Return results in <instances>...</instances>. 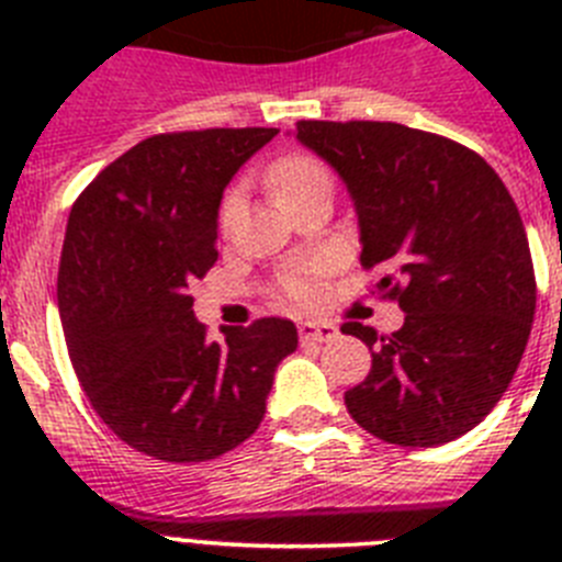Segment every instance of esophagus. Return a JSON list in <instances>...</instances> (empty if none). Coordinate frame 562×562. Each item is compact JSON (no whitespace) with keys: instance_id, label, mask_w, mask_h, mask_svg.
Here are the masks:
<instances>
[{"instance_id":"1","label":"esophagus","mask_w":562,"mask_h":562,"mask_svg":"<svg viewBox=\"0 0 562 562\" xmlns=\"http://www.w3.org/2000/svg\"><path fill=\"white\" fill-rule=\"evenodd\" d=\"M297 335H301L304 342H329L337 337V326L326 324V321H301Z\"/></svg>"}]
</instances>
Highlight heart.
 <instances>
[{"instance_id": "b5f03b06", "label": "heart", "mask_w": 562, "mask_h": 562, "mask_svg": "<svg viewBox=\"0 0 562 562\" xmlns=\"http://www.w3.org/2000/svg\"><path fill=\"white\" fill-rule=\"evenodd\" d=\"M267 180H270L276 200L286 202L290 196H295V193L306 191V188L315 186V182L331 180V177L329 171H326L324 162L317 160V157H312V154H286V157L272 162ZM231 213H233V196H227L225 205H222V222L231 220ZM284 292L292 297V301H301V304L312 301L317 292V284H315V278H312L310 267H297V270L286 272Z\"/></svg>"}]
</instances>
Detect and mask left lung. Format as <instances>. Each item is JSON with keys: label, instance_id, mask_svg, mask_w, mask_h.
Listing matches in <instances>:
<instances>
[{"label": "left lung", "instance_id": "8db88e82", "mask_svg": "<svg viewBox=\"0 0 562 562\" xmlns=\"http://www.w3.org/2000/svg\"><path fill=\"white\" fill-rule=\"evenodd\" d=\"M295 137L351 193L360 261L380 267L405 324L371 349L369 376L346 391L351 419L402 448L473 430L513 382L535 317L524 222L498 173L461 143L380 121H301Z\"/></svg>", "mask_w": 562, "mask_h": 562}]
</instances>
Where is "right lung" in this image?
<instances>
[{
  "label": "right lung",
  "instance_id": "obj_1",
  "mask_svg": "<svg viewBox=\"0 0 562 562\" xmlns=\"http://www.w3.org/2000/svg\"><path fill=\"white\" fill-rule=\"evenodd\" d=\"M278 128L154 134L109 162L69 211L58 315L95 414L128 448L173 464L256 434L278 362L297 349L284 317L225 326L211 342L188 284L216 258L227 182Z\"/></svg>",
  "mask_w": 562,
  "mask_h": 562
}]
</instances>
